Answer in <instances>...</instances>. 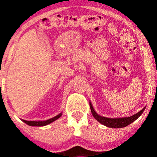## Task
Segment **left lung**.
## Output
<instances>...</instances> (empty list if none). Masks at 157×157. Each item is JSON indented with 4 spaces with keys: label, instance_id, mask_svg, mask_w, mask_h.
Instances as JSON below:
<instances>
[{
    "label": "left lung",
    "instance_id": "8db88e82",
    "mask_svg": "<svg viewBox=\"0 0 157 157\" xmlns=\"http://www.w3.org/2000/svg\"><path fill=\"white\" fill-rule=\"evenodd\" d=\"M90 106L92 115L94 116V117L95 118L96 120H98L99 123H102L103 125L106 126V127H111V128H122V127H127V126H128L129 124H130L131 123L135 121V120H137V119H138L141 114H142V112H143L144 110H145V108H144L142 110H141L139 112H138L137 114L134 115V116H130V117L111 119V118L103 117V116H99L98 114H97V112L94 111L91 103H90Z\"/></svg>",
    "mask_w": 157,
    "mask_h": 157
}]
</instances>
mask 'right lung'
<instances>
[{
    "mask_svg": "<svg viewBox=\"0 0 157 157\" xmlns=\"http://www.w3.org/2000/svg\"><path fill=\"white\" fill-rule=\"evenodd\" d=\"M61 113L59 115H57L55 117L52 118V119H49L48 120H45V121H27V120H23L25 123H27V125L29 126H33V127H42V126L48 125L49 123H52L53 121L56 120L57 119H59L60 116H61Z\"/></svg>",
    "mask_w": 157,
    "mask_h": 157,
    "instance_id": "1",
    "label": "right lung"
}]
</instances>
